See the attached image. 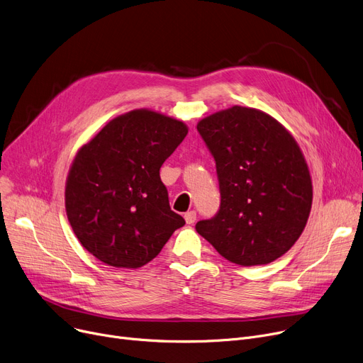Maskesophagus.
I'll list each match as a JSON object with an SVG mask.
<instances>
[{
	"label": "esophagus",
	"mask_w": 363,
	"mask_h": 363,
	"mask_svg": "<svg viewBox=\"0 0 363 363\" xmlns=\"http://www.w3.org/2000/svg\"><path fill=\"white\" fill-rule=\"evenodd\" d=\"M184 218H185V222L188 225H193L196 222V219H197V213H196V211H189V212L185 213Z\"/></svg>",
	"instance_id": "1"
}]
</instances>
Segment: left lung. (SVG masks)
<instances>
[{"instance_id":"1","label":"left lung","mask_w":363,"mask_h":363,"mask_svg":"<svg viewBox=\"0 0 363 363\" xmlns=\"http://www.w3.org/2000/svg\"><path fill=\"white\" fill-rule=\"evenodd\" d=\"M216 163L220 206L196 225L216 252L240 266L287 253L312 207L309 169L296 140L269 114L234 106L199 122Z\"/></svg>"}]
</instances>
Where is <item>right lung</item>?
I'll return each instance as SVG.
<instances>
[{"mask_svg": "<svg viewBox=\"0 0 363 363\" xmlns=\"http://www.w3.org/2000/svg\"><path fill=\"white\" fill-rule=\"evenodd\" d=\"M186 133L177 119L133 110L79 150L66 182V212L91 255L114 268H141L185 225L169 206L160 167Z\"/></svg>", "mask_w": 363, "mask_h": 363, "instance_id": "add662e5", "label": "right lung"}]
</instances>
